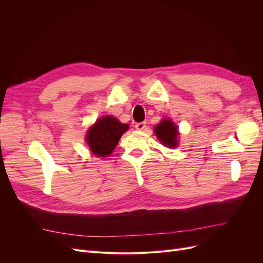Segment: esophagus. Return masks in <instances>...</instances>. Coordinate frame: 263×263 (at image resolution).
<instances>
[{"instance_id":"1","label":"esophagus","mask_w":263,"mask_h":263,"mask_svg":"<svg viewBox=\"0 0 263 263\" xmlns=\"http://www.w3.org/2000/svg\"><path fill=\"white\" fill-rule=\"evenodd\" d=\"M135 127H136V129H138V130H145V128H146V122L137 123L136 125H135Z\"/></svg>"}]
</instances>
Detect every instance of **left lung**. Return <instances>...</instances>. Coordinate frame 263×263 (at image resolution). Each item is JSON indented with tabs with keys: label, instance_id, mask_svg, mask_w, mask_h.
Returning a JSON list of instances; mask_svg holds the SVG:
<instances>
[{
	"label": "left lung",
	"instance_id": "obj_1",
	"mask_svg": "<svg viewBox=\"0 0 263 263\" xmlns=\"http://www.w3.org/2000/svg\"><path fill=\"white\" fill-rule=\"evenodd\" d=\"M155 133L158 139L166 147H177L178 145V128L169 119L163 121L155 127Z\"/></svg>",
	"mask_w": 263,
	"mask_h": 263
}]
</instances>
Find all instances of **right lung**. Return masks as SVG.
I'll list each match as a JSON object with an SVG mask.
<instances>
[{
  "instance_id": "right-lung-1",
  "label": "right lung",
  "mask_w": 263,
  "mask_h": 263,
  "mask_svg": "<svg viewBox=\"0 0 263 263\" xmlns=\"http://www.w3.org/2000/svg\"><path fill=\"white\" fill-rule=\"evenodd\" d=\"M128 125L122 124L113 116H104L92 126L86 135V141L94 155L105 157L112 154Z\"/></svg>"
}]
</instances>
